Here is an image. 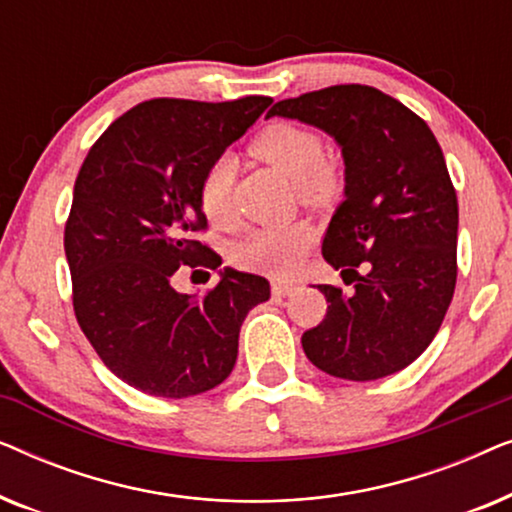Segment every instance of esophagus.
Returning a JSON list of instances; mask_svg holds the SVG:
<instances>
[{
	"instance_id": "obj_1",
	"label": "esophagus",
	"mask_w": 512,
	"mask_h": 512,
	"mask_svg": "<svg viewBox=\"0 0 512 512\" xmlns=\"http://www.w3.org/2000/svg\"><path fill=\"white\" fill-rule=\"evenodd\" d=\"M296 293V284L291 282H272V296L275 298H286V296H293Z\"/></svg>"
}]
</instances>
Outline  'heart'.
I'll return each mask as SVG.
<instances>
[{"label":"heart","mask_w":512,"mask_h":512,"mask_svg":"<svg viewBox=\"0 0 512 512\" xmlns=\"http://www.w3.org/2000/svg\"><path fill=\"white\" fill-rule=\"evenodd\" d=\"M251 151L263 163H268L296 181L298 198L310 207H321L335 198L340 188V177L333 165L326 163L324 139L319 132L298 123H272L258 132ZM235 163L233 158L221 156L207 167L200 181V207L207 221L216 228L233 226V188ZM312 244L310 228L291 223V226H270L251 233L233 251V258L244 268L286 275L296 268L300 258Z\"/></svg>","instance_id":"heart-1"}]
</instances>
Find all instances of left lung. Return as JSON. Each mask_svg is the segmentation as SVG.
<instances>
[{
	"instance_id": "8db88e82",
	"label": "left lung",
	"mask_w": 512,
	"mask_h": 512,
	"mask_svg": "<svg viewBox=\"0 0 512 512\" xmlns=\"http://www.w3.org/2000/svg\"><path fill=\"white\" fill-rule=\"evenodd\" d=\"M270 116L328 132L345 158L321 254L354 291L319 284L328 310L303 333L307 359L342 380L394 375L436 338L457 284L459 205L440 144L415 111L359 83L282 100Z\"/></svg>"
}]
</instances>
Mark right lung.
Instances as JSON below:
<instances>
[{
  "instance_id": "right-lung-1",
  "label": "right lung",
  "mask_w": 512,
  "mask_h": 512,
  "mask_svg": "<svg viewBox=\"0 0 512 512\" xmlns=\"http://www.w3.org/2000/svg\"><path fill=\"white\" fill-rule=\"evenodd\" d=\"M270 104L142 102L83 160L65 226L76 321L104 366L144 394L188 398L221 384L244 317L270 298L268 279L233 268L205 296L172 286L184 265H221L195 240L207 228L200 181Z\"/></svg>"
}]
</instances>
